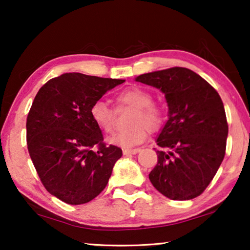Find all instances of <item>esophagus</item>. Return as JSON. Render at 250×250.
Wrapping results in <instances>:
<instances>
[{
	"label": "esophagus",
	"instance_id": "1",
	"mask_svg": "<svg viewBox=\"0 0 250 250\" xmlns=\"http://www.w3.org/2000/svg\"><path fill=\"white\" fill-rule=\"evenodd\" d=\"M140 148H136V149H123V153L124 155H135V153H138L140 151Z\"/></svg>",
	"mask_w": 250,
	"mask_h": 250
}]
</instances>
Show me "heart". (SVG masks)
I'll use <instances>...</instances> for the list:
<instances>
[{"instance_id": "b5f03b06", "label": "heart", "mask_w": 250, "mask_h": 250, "mask_svg": "<svg viewBox=\"0 0 250 250\" xmlns=\"http://www.w3.org/2000/svg\"><path fill=\"white\" fill-rule=\"evenodd\" d=\"M117 108H134L129 118L131 128L115 134L110 142L115 146H133L140 145L146 139L149 129L158 128L164 121V109L160 104L152 102L148 91L138 86H128L117 93L115 98ZM90 116L94 125L104 134L114 131L116 112L114 109L99 100L90 108Z\"/></svg>"}]
</instances>
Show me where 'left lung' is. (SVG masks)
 Masks as SVG:
<instances>
[{
	"instance_id": "8db88e82",
	"label": "left lung",
	"mask_w": 250,
	"mask_h": 250,
	"mask_svg": "<svg viewBox=\"0 0 250 250\" xmlns=\"http://www.w3.org/2000/svg\"><path fill=\"white\" fill-rule=\"evenodd\" d=\"M136 82L159 88L169 108L168 121L157 139L158 162L149 174L150 182L172 200L200 196L227 149L229 126L220 94L183 67L140 75Z\"/></svg>"
}]
</instances>
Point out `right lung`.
Returning <instances> with one entry per match:
<instances>
[{"label": "right lung", "mask_w": 250, "mask_h": 250, "mask_svg": "<svg viewBox=\"0 0 250 250\" xmlns=\"http://www.w3.org/2000/svg\"><path fill=\"white\" fill-rule=\"evenodd\" d=\"M124 80L67 73L47 81L27 116V148L47 192L69 205L102 192L123 152L105 146L90 108Z\"/></svg>", "instance_id": "add662e5"}]
</instances>
